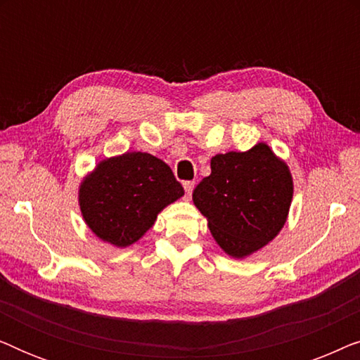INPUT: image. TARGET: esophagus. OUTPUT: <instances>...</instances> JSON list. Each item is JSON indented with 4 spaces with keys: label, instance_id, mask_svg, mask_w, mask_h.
Wrapping results in <instances>:
<instances>
[{
    "label": "esophagus",
    "instance_id": "1",
    "mask_svg": "<svg viewBox=\"0 0 360 360\" xmlns=\"http://www.w3.org/2000/svg\"><path fill=\"white\" fill-rule=\"evenodd\" d=\"M184 188H185V193H186V200H188L191 196V191H193V188H195V181H185Z\"/></svg>",
    "mask_w": 360,
    "mask_h": 360
}]
</instances>
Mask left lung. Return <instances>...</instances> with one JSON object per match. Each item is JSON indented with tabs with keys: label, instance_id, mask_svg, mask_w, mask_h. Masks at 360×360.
I'll use <instances>...</instances> for the list:
<instances>
[{
	"label": "left lung",
	"instance_id": "8db88e82",
	"mask_svg": "<svg viewBox=\"0 0 360 360\" xmlns=\"http://www.w3.org/2000/svg\"><path fill=\"white\" fill-rule=\"evenodd\" d=\"M293 180L283 160L264 142L248 152L211 159V175L193 190V203L226 254L243 259L262 249L283 228Z\"/></svg>",
	"mask_w": 360,
	"mask_h": 360
}]
</instances>
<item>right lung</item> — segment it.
<instances>
[{
  "label": "right lung",
  "mask_w": 360,
  "mask_h": 360,
  "mask_svg": "<svg viewBox=\"0 0 360 360\" xmlns=\"http://www.w3.org/2000/svg\"><path fill=\"white\" fill-rule=\"evenodd\" d=\"M184 186L165 162L147 152L105 159L80 185L83 219L98 238L116 248L134 244Z\"/></svg>",
  "instance_id": "add662e5"
}]
</instances>
